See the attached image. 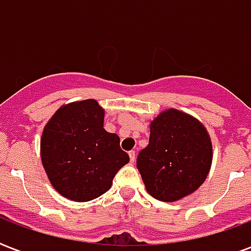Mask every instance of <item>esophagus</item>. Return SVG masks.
Here are the masks:
<instances>
[{"instance_id": "34e87169", "label": "esophagus", "mask_w": 251, "mask_h": 251, "mask_svg": "<svg viewBox=\"0 0 251 251\" xmlns=\"http://www.w3.org/2000/svg\"><path fill=\"white\" fill-rule=\"evenodd\" d=\"M129 157H130L131 163H134V160H136V152H134V151H130V152H129Z\"/></svg>"}]
</instances>
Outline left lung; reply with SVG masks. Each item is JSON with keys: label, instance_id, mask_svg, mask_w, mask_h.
I'll return each instance as SVG.
<instances>
[{"label": "left lung", "instance_id": "obj_1", "mask_svg": "<svg viewBox=\"0 0 251 251\" xmlns=\"http://www.w3.org/2000/svg\"><path fill=\"white\" fill-rule=\"evenodd\" d=\"M212 163V144L199 121L169 109L151 122L147 148L138 153L137 168L154 199L176 201L204 183Z\"/></svg>", "mask_w": 251, "mask_h": 251}]
</instances>
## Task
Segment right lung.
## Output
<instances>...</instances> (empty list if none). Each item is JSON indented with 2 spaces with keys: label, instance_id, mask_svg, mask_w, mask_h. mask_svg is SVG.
<instances>
[{
  "label": "right lung",
  "instance_id": "1",
  "mask_svg": "<svg viewBox=\"0 0 251 251\" xmlns=\"http://www.w3.org/2000/svg\"><path fill=\"white\" fill-rule=\"evenodd\" d=\"M103 118L98 102L86 99L62 106L43 130L41 163L53 188L67 199L88 201L103 195L129 163L120 137L103 129Z\"/></svg>",
  "mask_w": 251,
  "mask_h": 251
}]
</instances>
